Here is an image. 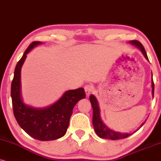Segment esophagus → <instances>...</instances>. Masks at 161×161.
<instances>
[{
  "label": "esophagus",
  "mask_w": 161,
  "mask_h": 161,
  "mask_svg": "<svg viewBox=\"0 0 161 161\" xmlns=\"http://www.w3.org/2000/svg\"><path fill=\"white\" fill-rule=\"evenodd\" d=\"M84 90L86 92V96H89L93 92V86L90 84H87L84 86Z\"/></svg>",
  "instance_id": "esophagus-1"
}]
</instances>
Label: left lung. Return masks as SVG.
Returning <instances> with one entry per match:
<instances>
[{"mask_svg":"<svg viewBox=\"0 0 161 161\" xmlns=\"http://www.w3.org/2000/svg\"><path fill=\"white\" fill-rule=\"evenodd\" d=\"M130 44L135 45L142 51V54L144 55V57H146V59L148 60V58L146 54V50H145L144 47L142 46V45L140 42L137 40H132L130 41ZM152 96H154V84L153 82V79L152 80ZM90 100L92 104V110H93V117H92V125L94 127L95 131L99 137L104 138V139H108V140H121V139H125L131 135L132 134H128V133H119V132H116L114 130H111L108 128V126L105 125L104 123L102 122V119L100 116V110H99V107L98 102H97V99L93 95H91L90 96ZM146 122L145 121L144 122L142 123V125L139 127L138 129H136V130H138L143 125L144 123Z\"/></svg>","mask_w":161,"mask_h":161,"instance_id":"obj_1","label":"left lung"}]
</instances>
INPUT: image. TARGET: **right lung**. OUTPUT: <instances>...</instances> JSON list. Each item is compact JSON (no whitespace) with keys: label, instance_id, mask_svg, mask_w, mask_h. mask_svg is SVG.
I'll use <instances>...</instances> for the list:
<instances>
[{"label":"right lung","instance_id":"obj_1","mask_svg":"<svg viewBox=\"0 0 161 161\" xmlns=\"http://www.w3.org/2000/svg\"><path fill=\"white\" fill-rule=\"evenodd\" d=\"M41 42H33L15 66L11 84L13 114L21 128L33 138L42 141L54 140L65 134L73 108L85 98L83 88L66 91L57 102L45 108H33L23 102L21 95V69L27 54Z\"/></svg>","mask_w":161,"mask_h":161}]
</instances>
